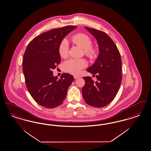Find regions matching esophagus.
Returning a JSON list of instances; mask_svg holds the SVG:
<instances>
[{
  "instance_id": "34e87169",
  "label": "esophagus",
  "mask_w": 151,
  "mask_h": 151,
  "mask_svg": "<svg viewBox=\"0 0 151 151\" xmlns=\"http://www.w3.org/2000/svg\"><path fill=\"white\" fill-rule=\"evenodd\" d=\"M73 77H74L75 79H77V78H79L80 76H78V75H74Z\"/></svg>"
}]
</instances>
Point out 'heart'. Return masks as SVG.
I'll return each instance as SVG.
<instances>
[{
	"mask_svg": "<svg viewBox=\"0 0 151 151\" xmlns=\"http://www.w3.org/2000/svg\"><path fill=\"white\" fill-rule=\"evenodd\" d=\"M72 42L84 49L85 54L93 58L95 57L96 50L91 47V40L87 35L80 33L72 36L71 38ZM59 54L62 58H66L68 55V44L66 40L60 42L59 46ZM87 62L84 59H69L63 63V69L67 73L72 74H78L81 70L86 66Z\"/></svg>",
	"mask_w": 151,
	"mask_h": 151,
	"instance_id": "b5f03b06",
	"label": "heart"
}]
</instances>
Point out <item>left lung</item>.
I'll return each instance as SVG.
<instances>
[{
    "instance_id": "left-lung-1",
    "label": "left lung",
    "mask_w": 151,
    "mask_h": 151,
    "mask_svg": "<svg viewBox=\"0 0 151 151\" xmlns=\"http://www.w3.org/2000/svg\"><path fill=\"white\" fill-rule=\"evenodd\" d=\"M98 42L99 54L87 71L96 75V81L89 76L84 77L85 84L82 95L91 106L101 108L108 105L116 97L121 83L122 61L115 42L104 32L85 27Z\"/></svg>"
}]
</instances>
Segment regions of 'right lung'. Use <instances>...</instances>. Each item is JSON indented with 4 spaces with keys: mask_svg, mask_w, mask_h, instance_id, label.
Masks as SVG:
<instances>
[{
    "mask_svg": "<svg viewBox=\"0 0 151 151\" xmlns=\"http://www.w3.org/2000/svg\"><path fill=\"white\" fill-rule=\"evenodd\" d=\"M75 26L53 29L36 36L28 44L23 57V73L27 90L39 105L47 109L63 103L73 81V75L63 73L60 79L52 70L60 62L59 46Z\"/></svg>",
    "mask_w": 151,
    "mask_h": 151,
    "instance_id": "obj_1",
    "label": "right lung"
}]
</instances>
